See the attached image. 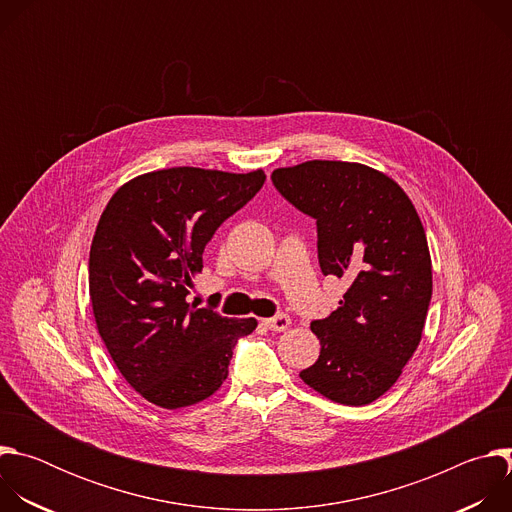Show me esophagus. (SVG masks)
Here are the masks:
<instances>
[{
    "label": "esophagus",
    "instance_id": "34e87169",
    "mask_svg": "<svg viewBox=\"0 0 512 512\" xmlns=\"http://www.w3.org/2000/svg\"><path fill=\"white\" fill-rule=\"evenodd\" d=\"M289 322H291V320H289L287 314H277V316H273V318L263 320V326L269 328V330H273V332H283V330H287Z\"/></svg>",
    "mask_w": 512,
    "mask_h": 512
}]
</instances>
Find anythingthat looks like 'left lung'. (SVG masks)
Masks as SVG:
<instances>
[{
	"mask_svg": "<svg viewBox=\"0 0 512 512\" xmlns=\"http://www.w3.org/2000/svg\"><path fill=\"white\" fill-rule=\"evenodd\" d=\"M279 194L316 218L324 275L348 283L340 308L312 322L322 348L302 381L342 405L385 395L413 352L431 300V257L419 214L387 174L312 160L271 174Z\"/></svg>",
	"mask_w": 512,
	"mask_h": 512,
	"instance_id": "8db88e82",
	"label": "left lung"
}]
</instances>
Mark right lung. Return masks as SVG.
Masks as SVG:
<instances>
[{
    "label": "right lung",
    "instance_id": "obj_1",
    "mask_svg": "<svg viewBox=\"0 0 512 512\" xmlns=\"http://www.w3.org/2000/svg\"><path fill=\"white\" fill-rule=\"evenodd\" d=\"M263 170L168 168L123 184L103 210L89 257L97 330L123 379L150 403L204 401L229 375L255 318L188 302L214 231L263 186Z\"/></svg>",
    "mask_w": 512,
    "mask_h": 512
}]
</instances>
